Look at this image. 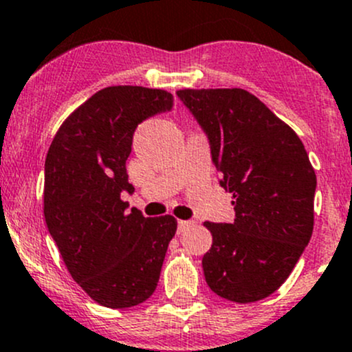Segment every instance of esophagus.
Wrapping results in <instances>:
<instances>
[{"instance_id":"1","label":"esophagus","mask_w":352,"mask_h":352,"mask_svg":"<svg viewBox=\"0 0 352 352\" xmlns=\"http://www.w3.org/2000/svg\"><path fill=\"white\" fill-rule=\"evenodd\" d=\"M194 224H195L194 221H179V232L187 231V229L192 228Z\"/></svg>"}]
</instances>
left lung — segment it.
<instances>
[{"label": "left lung", "instance_id": "obj_1", "mask_svg": "<svg viewBox=\"0 0 352 352\" xmlns=\"http://www.w3.org/2000/svg\"><path fill=\"white\" fill-rule=\"evenodd\" d=\"M180 101L206 133L232 223H204L212 246L206 282L226 300L250 303L278 290L314 229L317 179L297 133L244 89H184Z\"/></svg>", "mask_w": 352, "mask_h": 352}]
</instances>
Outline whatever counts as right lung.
<instances>
[{
    "mask_svg": "<svg viewBox=\"0 0 352 352\" xmlns=\"http://www.w3.org/2000/svg\"><path fill=\"white\" fill-rule=\"evenodd\" d=\"M172 108L173 96L162 89H101L64 121L47 153V228L72 278L109 309L151 297L177 231L175 217L128 212L121 201L135 192L126 173L133 133Z\"/></svg>",
    "mask_w": 352,
    "mask_h": 352,
    "instance_id": "right-lung-1",
    "label": "right lung"
}]
</instances>
